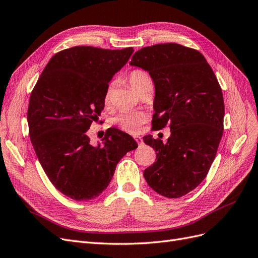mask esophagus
<instances>
[{
  "instance_id": "obj_1",
  "label": "esophagus",
  "mask_w": 258,
  "mask_h": 258,
  "mask_svg": "<svg viewBox=\"0 0 258 258\" xmlns=\"http://www.w3.org/2000/svg\"><path fill=\"white\" fill-rule=\"evenodd\" d=\"M135 140H136V142L138 144H142L143 143V140L141 139V137H135Z\"/></svg>"
}]
</instances>
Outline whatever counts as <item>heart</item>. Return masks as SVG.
<instances>
[{
    "label": "heart",
    "instance_id": "obj_1",
    "mask_svg": "<svg viewBox=\"0 0 258 258\" xmlns=\"http://www.w3.org/2000/svg\"><path fill=\"white\" fill-rule=\"evenodd\" d=\"M151 81V77L143 70L136 69L128 74V82L130 86L134 88L138 93L145 87V85ZM111 97V87H108L105 93V102L110 101ZM147 115L143 112H122L118 115H116L113 119V123L121 130L129 132V134H137L141 128L142 124L146 121Z\"/></svg>",
    "mask_w": 258,
    "mask_h": 258
}]
</instances>
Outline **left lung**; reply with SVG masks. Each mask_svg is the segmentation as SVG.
Masks as SVG:
<instances>
[{"mask_svg":"<svg viewBox=\"0 0 258 258\" xmlns=\"http://www.w3.org/2000/svg\"><path fill=\"white\" fill-rule=\"evenodd\" d=\"M130 64L154 82V129L171 130L167 143L143 138L157 154L144 177L161 196L179 198L204 181L216 156L224 130L222 88L202 53L179 44L143 47Z\"/></svg>","mask_w":258,"mask_h":258,"instance_id":"8db88e82","label":"left lung"}]
</instances>
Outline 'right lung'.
Segmentation results:
<instances>
[{
    "instance_id": "add662e5",
    "label": "right lung",
    "mask_w": 258,
    "mask_h": 258,
    "mask_svg": "<svg viewBox=\"0 0 258 258\" xmlns=\"http://www.w3.org/2000/svg\"><path fill=\"white\" fill-rule=\"evenodd\" d=\"M134 48L75 46L49 60L31 92L29 135L46 175L74 200H91L110 184L118 161L138 144L110 128L103 145L92 146L87 131L104 108L108 82Z\"/></svg>"
}]
</instances>
